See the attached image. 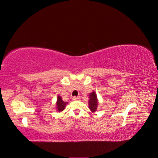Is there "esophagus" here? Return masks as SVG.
Masks as SVG:
<instances>
[{
  "label": "esophagus",
  "mask_w": 158,
  "mask_h": 158,
  "mask_svg": "<svg viewBox=\"0 0 158 158\" xmlns=\"http://www.w3.org/2000/svg\"><path fill=\"white\" fill-rule=\"evenodd\" d=\"M80 99V97H73V100H79Z\"/></svg>",
  "instance_id": "esophagus-1"
}]
</instances>
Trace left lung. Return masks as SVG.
I'll use <instances>...</instances> for the list:
<instances>
[{
	"label": "left lung",
	"mask_w": 158,
	"mask_h": 158,
	"mask_svg": "<svg viewBox=\"0 0 158 158\" xmlns=\"http://www.w3.org/2000/svg\"><path fill=\"white\" fill-rule=\"evenodd\" d=\"M88 107L89 110L92 112H95L98 107V99L97 97V94L95 91H93L92 93L88 95Z\"/></svg>",
	"instance_id": "left-lung-1"
}]
</instances>
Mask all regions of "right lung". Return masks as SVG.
Masks as SVG:
<instances>
[{"label": "right lung", "mask_w": 158, "mask_h": 158, "mask_svg": "<svg viewBox=\"0 0 158 158\" xmlns=\"http://www.w3.org/2000/svg\"><path fill=\"white\" fill-rule=\"evenodd\" d=\"M69 103L68 102H64L62 98L60 96V95H58L56 98V111L59 113L63 111L66 105H67Z\"/></svg>", "instance_id": "add662e5"}]
</instances>
